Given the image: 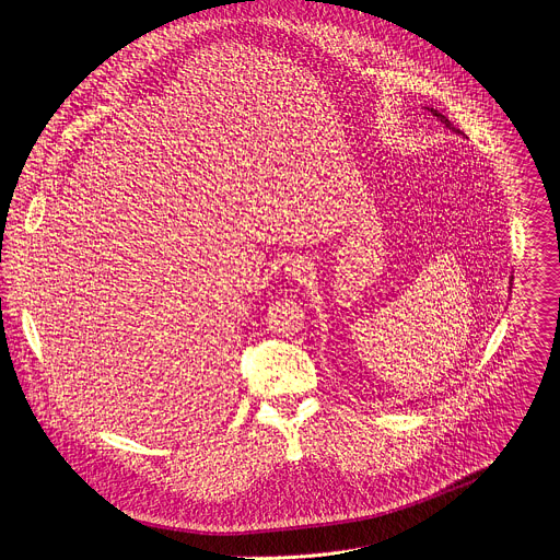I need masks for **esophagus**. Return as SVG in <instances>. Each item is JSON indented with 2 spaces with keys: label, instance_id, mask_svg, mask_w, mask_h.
Here are the masks:
<instances>
[{
  "label": "esophagus",
  "instance_id": "34e87169",
  "mask_svg": "<svg viewBox=\"0 0 560 560\" xmlns=\"http://www.w3.org/2000/svg\"><path fill=\"white\" fill-rule=\"evenodd\" d=\"M285 275L296 279V281H303V279H307L312 275V264L305 257H292L285 264Z\"/></svg>",
  "mask_w": 560,
  "mask_h": 560
}]
</instances>
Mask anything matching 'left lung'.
Segmentation results:
<instances>
[{
	"label": "left lung",
	"instance_id": "obj_1",
	"mask_svg": "<svg viewBox=\"0 0 560 560\" xmlns=\"http://www.w3.org/2000/svg\"><path fill=\"white\" fill-rule=\"evenodd\" d=\"M430 113H432V115H434V117H436V119H441V124H445V126H447V128H450V130H454V132H460V130H456V128H454V126H452V124H450V121H447V117H443V115H441V113H439V110H434V108H430Z\"/></svg>",
	"mask_w": 560,
	"mask_h": 560
}]
</instances>
